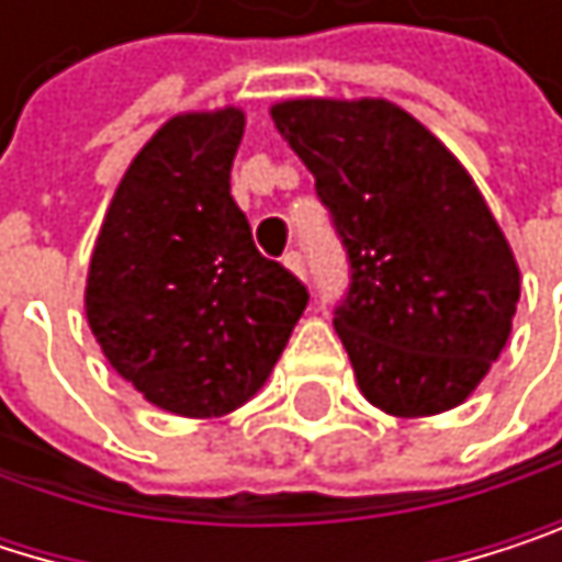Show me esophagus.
Segmentation results:
<instances>
[{
  "instance_id": "esophagus-1",
  "label": "esophagus",
  "mask_w": 562,
  "mask_h": 562,
  "mask_svg": "<svg viewBox=\"0 0 562 562\" xmlns=\"http://www.w3.org/2000/svg\"><path fill=\"white\" fill-rule=\"evenodd\" d=\"M284 265H288L297 278H307V261H304L301 251H288V255H284Z\"/></svg>"
}]
</instances>
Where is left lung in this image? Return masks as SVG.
<instances>
[{"mask_svg":"<svg viewBox=\"0 0 562 562\" xmlns=\"http://www.w3.org/2000/svg\"><path fill=\"white\" fill-rule=\"evenodd\" d=\"M347 251L334 330L361 394L394 417L463 404L510 337L520 271L467 168L384 99L271 109Z\"/></svg>","mask_w":562,"mask_h":562,"instance_id":"8db88e82","label":"left lung"}]
</instances>
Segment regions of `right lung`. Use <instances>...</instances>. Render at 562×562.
<instances>
[{
  "label": "right lung",
  "instance_id": "1",
  "mask_svg": "<svg viewBox=\"0 0 562 562\" xmlns=\"http://www.w3.org/2000/svg\"><path fill=\"white\" fill-rule=\"evenodd\" d=\"M241 135V109L168 119L119 181L89 265L86 314L109 364L181 417L251 401L307 307L232 198Z\"/></svg>",
  "mask_w": 562,
  "mask_h": 562
}]
</instances>
